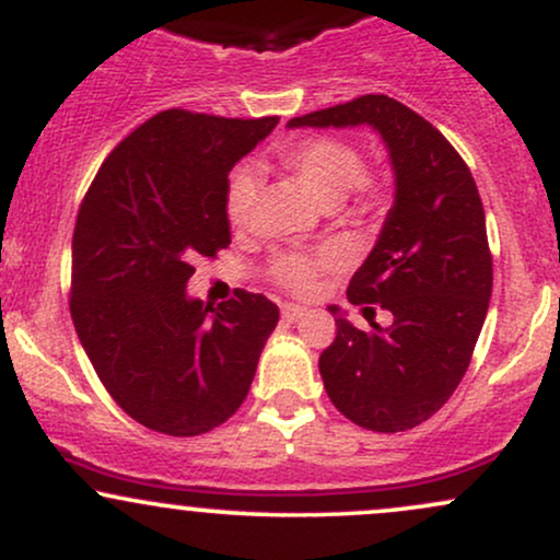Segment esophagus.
<instances>
[{
    "instance_id": "obj_1",
    "label": "esophagus",
    "mask_w": 560,
    "mask_h": 560,
    "mask_svg": "<svg viewBox=\"0 0 560 560\" xmlns=\"http://www.w3.org/2000/svg\"><path fill=\"white\" fill-rule=\"evenodd\" d=\"M302 316H305V307H300V305H284V307H281V318H284L287 324H292V320H298Z\"/></svg>"
}]
</instances>
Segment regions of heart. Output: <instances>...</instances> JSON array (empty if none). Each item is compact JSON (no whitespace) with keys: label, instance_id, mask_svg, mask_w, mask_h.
<instances>
[{"label":"heart","instance_id":"heart-1","mask_svg":"<svg viewBox=\"0 0 560 560\" xmlns=\"http://www.w3.org/2000/svg\"><path fill=\"white\" fill-rule=\"evenodd\" d=\"M276 160L320 202H337L347 191L376 197L378 184L363 173V155L355 144L339 137L289 139L276 150ZM258 182L247 168H236L226 184V215L231 226H247L253 218ZM339 262L334 249L318 253H279L271 260V276L292 292H307L316 276Z\"/></svg>","mask_w":560,"mask_h":560}]
</instances>
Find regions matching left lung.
<instances>
[{"mask_svg":"<svg viewBox=\"0 0 560 560\" xmlns=\"http://www.w3.org/2000/svg\"><path fill=\"white\" fill-rule=\"evenodd\" d=\"M371 126L395 171L392 202L371 255L347 287V300L393 313L384 330L352 326L337 305V337L318 369L329 400L358 427L405 432L432 419L464 378L492 298V255L485 208L455 147L419 113L387 94L289 120V128Z\"/></svg>","mask_w":560,"mask_h":560,"instance_id":"1","label":"left lung"}]
</instances>
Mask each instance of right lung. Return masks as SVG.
I'll use <instances>...</instances> for the list:
<instances>
[{
	"instance_id": "add662e5",
	"label": "right lung",
	"mask_w": 560,
	"mask_h": 560,
	"mask_svg": "<svg viewBox=\"0 0 560 560\" xmlns=\"http://www.w3.org/2000/svg\"><path fill=\"white\" fill-rule=\"evenodd\" d=\"M279 118L163 110L96 171L73 231L70 316L113 400L152 432L195 436L240 410L279 307L236 289L186 294L199 258L231 244L226 184Z\"/></svg>"
}]
</instances>
